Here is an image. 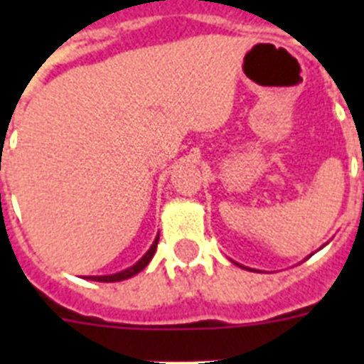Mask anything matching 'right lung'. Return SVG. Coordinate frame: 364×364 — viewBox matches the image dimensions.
I'll list each match as a JSON object with an SVG mask.
<instances>
[{
  "label": "right lung",
  "mask_w": 364,
  "mask_h": 364,
  "mask_svg": "<svg viewBox=\"0 0 364 364\" xmlns=\"http://www.w3.org/2000/svg\"><path fill=\"white\" fill-rule=\"evenodd\" d=\"M156 246H159V235H156V239H154V242L151 244V247L147 250L146 255L138 260L134 266H131V268L124 269V272L120 273H112V275H98V277H87V279H89V281H98V282H118V281H125V279L133 277V275L140 273L147 264H149V260L153 259L154 252H156Z\"/></svg>",
  "instance_id": "1"
}]
</instances>
